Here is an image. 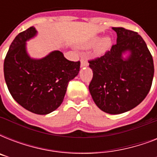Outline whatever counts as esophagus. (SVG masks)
Instances as JSON below:
<instances>
[{"instance_id": "esophagus-1", "label": "esophagus", "mask_w": 157, "mask_h": 157, "mask_svg": "<svg viewBox=\"0 0 157 157\" xmlns=\"http://www.w3.org/2000/svg\"><path fill=\"white\" fill-rule=\"evenodd\" d=\"M88 65V62L86 61L85 59H81V67H86Z\"/></svg>"}]
</instances>
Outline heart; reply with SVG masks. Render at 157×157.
Returning a JSON list of instances; mask_svg holds the SVG:
<instances>
[{
  "label": "heart",
  "mask_w": 157,
  "mask_h": 157,
  "mask_svg": "<svg viewBox=\"0 0 157 157\" xmlns=\"http://www.w3.org/2000/svg\"><path fill=\"white\" fill-rule=\"evenodd\" d=\"M99 40V36H97V37H94V39L91 40V41L89 43V45L90 46H92V45H95L96 43L98 42ZM111 45H112V41H111V39L109 37H105L103 39L98 42V44L96 46L95 51L98 54H102L103 53H105L106 51L109 50L110 47H111Z\"/></svg>",
  "instance_id": "1"
}]
</instances>
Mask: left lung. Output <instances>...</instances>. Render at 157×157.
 <instances>
[{"mask_svg": "<svg viewBox=\"0 0 157 157\" xmlns=\"http://www.w3.org/2000/svg\"><path fill=\"white\" fill-rule=\"evenodd\" d=\"M117 44L103 56L90 60L93 71L89 90L94 102L104 112L121 114L137 107L147 95L154 76L153 59L138 33L112 28ZM129 51L124 59L122 54Z\"/></svg>", "mask_w": 157, "mask_h": 157, "instance_id": "8db88e82", "label": "left lung"}]
</instances>
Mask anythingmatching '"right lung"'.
Masks as SVG:
<instances>
[{"instance_id": "add662e5", "label": "right lung", "mask_w": 157, "mask_h": 157, "mask_svg": "<svg viewBox=\"0 0 157 157\" xmlns=\"http://www.w3.org/2000/svg\"><path fill=\"white\" fill-rule=\"evenodd\" d=\"M36 34L31 27L11 43L4 61V76L13 99L29 112L46 115L61 105L68 82L79 73L80 61H69L59 50L40 59L30 58L26 41Z\"/></svg>"}]
</instances>
